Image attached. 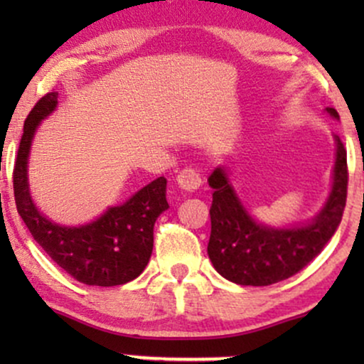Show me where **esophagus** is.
Wrapping results in <instances>:
<instances>
[{
	"instance_id": "1",
	"label": "esophagus",
	"mask_w": 364,
	"mask_h": 364,
	"mask_svg": "<svg viewBox=\"0 0 364 364\" xmlns=\"http://www.w3.org/2000/svg\"><path fill=\"white\" fill-rule=\"evenodd\" d=\"M176 183H178V186L181 188V190L195 191V190H198L200 185H202V178H200V174L196 173L195 169L186 168L178 174Z\"/></svg>"
}]
</instances>
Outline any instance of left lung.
I'll return each mask as SVG.
<instances>
[{
  "instance_id": "obj_1",
  "label": "left lung",
  "mask_w": 364,
  "mask_h": 364,
  "mask_svg": "<svg viewBox=\"0 0 364 364\" xmlns=\"http://www.w3.org/2000/svg\"><path fill=\"white\" fill-rule=\"evenodd\" d=\"M327 112L339 119L333 107H327ZM333 139L332 190L323 208L308 224L270 228L257 223L236 195L228 169L215 168L208 176L214 193L207 252L224 279L240 286H270L298 274L323 250L339 228L348 198V156L339 136Z\"/></svg>"
}]
</instances>
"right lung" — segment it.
<instances>
[{
  "label": "right lung",
  "instance_id": "add662e5",
  "mask_svg": "<svg viewBox=\"0 0 364 364\" xmlns=\"http://www.w3.org/2000/svg\"><path fill=\"white\" fill-rule=\"evenodd\" d=\"M58 106V92H49L28 112L14 168L16 210L34 240L66 274L87 286H119L144 272L154 248V224L168 210L164 176L109 207L101 217L78 228L60 225L37 210L28 190L27 164L41 121Z\"/></svg>",
  "mask_w": 364,
  "mask_h": 364
}]
</instances>
